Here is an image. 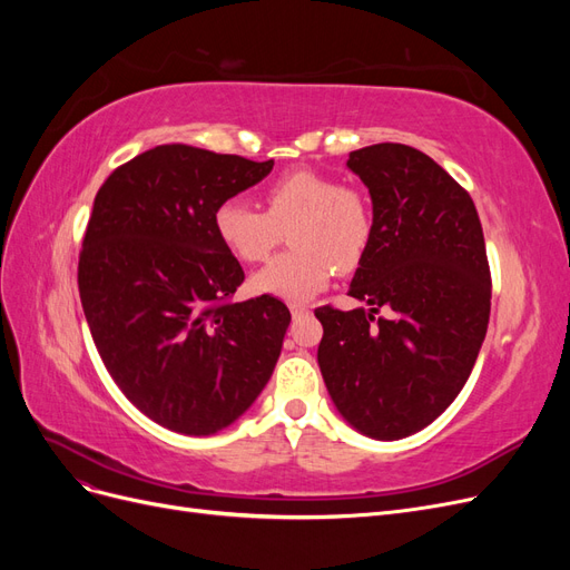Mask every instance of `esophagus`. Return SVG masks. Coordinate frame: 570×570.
<instances>
[{"mask_svg": "<svg viewBox=\"0 0 570 570\" xmlns=\"http://www.w3.org/2000/svg\"><path fill=\"white\" fill-rule=\"evenodd\" d=\"M289 312H292V316H304V314H308V306L299 304V302H292Z\"/></svg>", "mask_w": 570, "mask_h": 570, "instance_id": "esophagus-1", "label": "esophagus"}]
</instances>
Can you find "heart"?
I'll list each match as a JSON object with an SVG mask.
<instances>
[{"label": "heart", "instance_id": "1", "mask_svg": "<svg viewBox=\"0 0 570 570\" xmlns=\"http://www.w3.org/2000/svg\"><path fill=\"white\" fill-rule=\"evenodd\" d=\"M266 212L239 197L223 199L214 230L237 262L258 264L281 245L289 228V252L275 256L254 275V289L283 299H308L321 292L335 266L354 268L364 256L373 216L366 195L337 185L316 170H292L264 189Z\"/></svg>", "mask_w": 570, "mask_h": 570}]
</instances>
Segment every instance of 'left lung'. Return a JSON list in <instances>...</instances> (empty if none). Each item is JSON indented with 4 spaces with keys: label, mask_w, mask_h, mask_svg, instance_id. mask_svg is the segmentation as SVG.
<instances>
[{
    "label": "left lung",
    "mask_w": 570,
    "mask_h": 570,
    "mask_svg": "<svg viewBox=\"0 0 570 570\" xmlns=\"http://www.w3.org/2000/svg\"><path fill=\"white\" fill-rule=\"evenodd\" d=\"M347 166L373 199L350 287L371 308H316L318 366L344 421L400 440L433 423L473 371L492 299L485 237L471 195L428 154L381 142Z\"/></svg>",
    "instance_id": "1"
}]
</instances>
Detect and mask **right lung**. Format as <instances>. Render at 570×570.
I'll use <instances>...</instances> for the list:
<instances>
[{"label":"right lung","mask_w":570,"mask_h":570,"mask_svg":"<svg viewBox=\"0 0 570 570\" xmlns=\"http://www.w3.org/2000/svg\"><path fill=\"white\" fill-rule=\"evenodd\" d=\"M271 168L159 145L95 197L78 262L85 318L118 390L176 433L212 435L243 416L281 356L287 306L233 302L245 271L214 230L216 206Z\"/></svg>","instance_id":"right-lung-1"}]
</instances>
